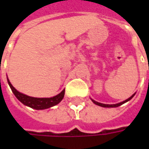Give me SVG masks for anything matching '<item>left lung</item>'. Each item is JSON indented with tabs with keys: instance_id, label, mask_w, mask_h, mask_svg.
I'll return each mask as SVG.
<instances>
[{
	"instance_id": "8db88e82",
	"label": "left lung",
	"mask_w": 149,
	"mask_h": 149,
	"mask_svg": "<svg viewBox=\"0 0 149 149\" xmlns=\"http://www.w3.org/2000/svg\"><path fill=\"white\" fill-rule=\"evenodd\" d=\"M135 93L132 96V97H130L128 99H127V100H124L123 102H120V103H118V104H101V103H99V102H97V101H95V100H93V102L94 104H96L97 105H99V106H101V107H104V108H115V107H118V106H120V105H122L123 104H125V102H127V101H128V100H130L132 98V97H134Z\"/></svg>"
}]
</instances>
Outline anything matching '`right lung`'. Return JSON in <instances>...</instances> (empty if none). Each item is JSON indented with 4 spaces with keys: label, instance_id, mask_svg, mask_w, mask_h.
Wrapping results in <instances>:
<instances>
[{
    "label": "right lung",
    "instance_id": "add662e5",
    "mask_svg": "<svg viewBox=\"0 0 149 149\" xmlns=\"http://www.w3.org/2000/svg\"><path fill=\"white\" fill-rule=\"evenodd\" d=\"M8 83L11 88L13 93L15 95V97H17L21 103L24 104V105H27L34 109H49L50 107L54 106L56 104L60 103L65 96V89H64L61 93H59L55 97H50V98H37V97H29L27 95H24V94L18 92L12 85L11 83L8 81Z\"/></svg>",
    "mask_w": 149,
    "mask_h": 149
}]
</instances>
